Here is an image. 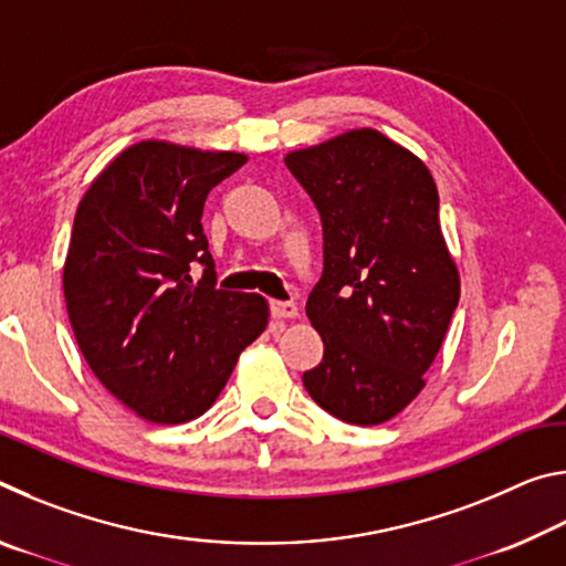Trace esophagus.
<instances>
[{"label": "esophagus", "instance_id": "esophagus-1", "mask_svg": "<svg viewBox=\"0 0 566 566\" xmlns=\"http://www.w3.org/2000/svg\"><path fill=\"white\" fill-rule=\"evenodd\" d=\"M272 317L274 319H294L300 314V306L294 302H272Z\"/></svg>", "mask_w": 566, "mask_h": 566}]
</instances>
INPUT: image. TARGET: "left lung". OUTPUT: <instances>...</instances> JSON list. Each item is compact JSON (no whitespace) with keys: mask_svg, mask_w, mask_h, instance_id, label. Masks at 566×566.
<instances>
[{"mask_svg":"<svg viewBox=\"0 0 566 566\" xmlns=\"http://www.w3.org/2000/svg\"><path fill=\"white\" fill-rule=\"evenodd\" d=\"M322 217L324 272L306 317L324 342L304 387L347 424L389 421L424 389L459 302L432 171L377 129L284 157Z\"/></svg>","mask_w":566,"mask_h":566,"instance_id":"left-lung-1","label":"left lung"}]
</instances>
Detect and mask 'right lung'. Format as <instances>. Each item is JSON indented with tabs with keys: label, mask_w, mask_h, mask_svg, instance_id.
Here are the masks:
<instances>
[{
	"label": "right lung",
	"mask_w": 566,
	"mask_h": 566,
	"mask_svg": "<svg viewBox=\"0 0 566 566\" xmlns=\"http://www.w3.org/2000/svg\"><path fill=\"white\" fill-rule=\"evenodd\" d=\"M244 161L239 151L137 142L76 207L62 274L76 344L94 377L155 424L202 417L270 322L264 296L217 290L202 229L207 195Z\"/></svg>",
	"instance_id": "add662e5"
}]
</instances>
